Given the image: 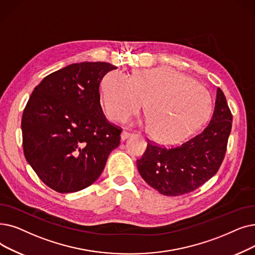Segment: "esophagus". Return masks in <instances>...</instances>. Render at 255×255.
<instances>
[{"mask_svg":"<svg viewBox=\"0 0 255 255\" xmlns=\"http://www.w3.org/2000/svg\"><path fill=\"white\" fill-rule=\"evenodd\" d=\"M131 135H132L131 132L123 131V132H122V134H121V139H122V140H125V139H127L128 137H130Z\"/></svg>","mask_w":255,"mask_h":255,"instance_id":"34e87169","label":"esophagus"}]
</instances>
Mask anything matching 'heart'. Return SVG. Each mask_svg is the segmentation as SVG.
<instances>
[{
	"instance_id": "b5f03b06",
	"label": "heart",
	"mask_w": 255,
	"mask_h": 255,
	"mask_svg": "<svg viewBox=\"0 0 255 255\" xmlns=\"http://www.w3.org/2000/svg\"><path fill=\"white\" fill-rule=\"evenodd\" d=\"M102 105L106 116L124 122L142 106L146 124L159 141L185 139L207 119L212 99L206 88L171 68H155L135 73L129 79L121 72L109 73L102 82Z\"/></svg>"
}]
</instances>
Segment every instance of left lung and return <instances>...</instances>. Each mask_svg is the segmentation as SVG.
I'll return each instance as SVG.
<instances>
[{
    "label": "left lung",
    "instance_id": "8db88e82",
    "mask_svg": "<svg viewBox=\"0 0 255 255\" xmlns=\"http://www.w3.org/2000/svg\"><path fill=\"white\" fill-rule=\"evenodd\" d=\"M231 124L225 95L218 87L213 117L200 133L175 147H163L148 139L146 152L136 160L141 178L164 196L197 190L222 164Z\"/></svg>",
    "mask_w": 255,
    "mask_h": 255
}]
</instances>
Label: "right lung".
<instances>
[{
    "label": "right lung",
    "instance_id": "obj_1",
    "mask_svg": "<svg viewBox=\"0 0 255 255\" xmlns=\"http://www.w3.org/2000/svg\"><path fill=\"white\" fill-rule=\"evenodd\" d=\"M116 69L108 62L73 63L45 77L31 94L21 118L24 154L52 190L90 186L119 147L122 128L105 118L99 93L103 77Z\"/></svg>",
    "mask_w": 255,
    "mask_h": 255
}]
</instances>
